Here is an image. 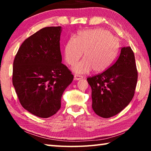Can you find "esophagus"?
Masks as SVG:
<instances>
[{"label":"esophagus","instance_id":"1","mask_svg":"<svg viewBox=\"0 0 151 151\" xmlns=\"http://www.w3.org/2000/svg\"><path fill=\"white\" fill-rule=\"evenodd\" d=\"M83 78V76H81V75H75V80H76V81L80 80V79H82Z\"/></svg>","mask_w":151,"mask_h":151}]
</instances>
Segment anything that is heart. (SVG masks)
<instances>
[{
    "label": "heart",
    "mask_w": 151,
    "mask_h": 151,
    "mask_svg": "<svg viewBox=\"0 0 151 151\" xmlns=\"http://www.w3.org/2000/svg\"><path fill=\"white\" fill-rule=\"evenodd\" d=\"M119 42L108 30L96 29L79 32L70 37L65 46V58L68 65L74 66L83 56L84 59L73 68L76 73L85 74L91 70L103 72L112 65L119 52Z\"/></svg>",
    "instance_id": "1"
}]
</instances>
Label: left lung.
Returning a JSON list of instances; mask_svg holds the SVG:
<instances>
[{
	"label": "left lung",
	"instance_id": "left-lung-1",
	"mask_svg": "<svg viewBox=\"0 0 151 151\" xmlns=\"http://www.w3.org/2000/svg\"><path fill=\"white\" fill-rule=\"evenodd\" d=\"M137 78L133 51L130 47H122L118 59L108 69L87 78L94 112L110 118L122 111L133 98Z\"/></svg>",
	"mask_w": 151,
	"mask_h": 151
}]
</instances>
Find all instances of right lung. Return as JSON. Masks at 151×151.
Returning a JSON list of instances; mask_svg holds the SVG:
<instances>
[{
  "label": "right lung",
  "instance_id": "obj_1",
  "mask_svg": "<svg viewBox=\"0 0 151 151\" xmlns=\"http://www.w3.org/2000/svg\"><path fill=\"white\" fill-rule=\"evenodd\" d=\"M61 27H45L22 42L13 62L12 84L24 109L48 118L60 109L73 75L61 63Z\"/></svg>",
  "mask_w": 151,
  "mask_h": 151
}]
</instances>
